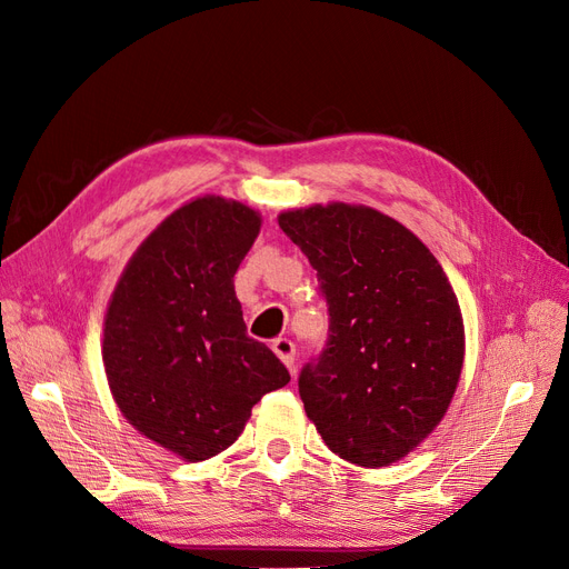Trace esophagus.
I'll list each match as a JSON object with an SVG mask.
<instances>
[{
  "label": "esophagus",
  "instance_id": "esophagus-1",
  "mask_svg": "<svg viewBox=\"0 0 569 569\" xmlns=\"http://www.w3.org/2000/svg\"><path fill=\"white\" fill-rule=\"evenodd\" d=\"M273 351L280 357V361L291 370L293 368V355H296V347L289 338H278L273 340Z\"/></svg>",
  "mask_w": 569,
  "mask_h": 569
}]
</instances>
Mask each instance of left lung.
Returning a JSON list of instances; mask_svg holds the SVG:
<instances>
[{"mask_svg": "<svg viewBox=\"0 0 569 569\" xmlns=\"http://www.w3.org/2000/svg\"><path fill=\"white\" fill-rule=\"evenodd\" d=\"M278 224L317 270L331 317L299 377L306 415L345 461L391 466L438 428L461 380L456 293L423 242L375 208L315 203Z\"/></svg>", "mask_w": 569, "mask_h": 569, "instance_id": "obj_1", "label": "left lung"}]
</instances>
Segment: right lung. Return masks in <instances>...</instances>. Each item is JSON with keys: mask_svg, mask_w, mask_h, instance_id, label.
<instances>
[{"mask_svg": "<svg viewBox=\"0 0 569 569\" xmlns=\"http://www.w3.org/2000/svg\"><path fill=\"white\" fill-rule=\"evenodd\" d=\"M261 229L224 197L187 201L127 261L103 317L101 359L122 417L187 463L229 449L289 372L248 336L233 276Z\"/></svg>", "mask_w": 569, "mask_h": 569, "instance_id": "add662e5", "label": "right lung"}]
</instances>
